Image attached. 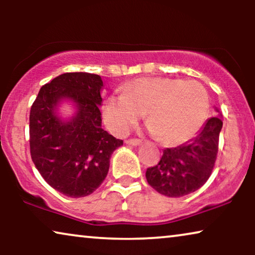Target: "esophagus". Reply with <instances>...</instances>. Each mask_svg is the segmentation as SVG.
I'll return each mask as SVG.
<instances>
[{
  "mask_svg": "<svg viewBox=\"0 0 255 255\" xmlns=\"http://www.w3.org/2000/svg\"><path fill=\"white\" fill-rule=\"evenodd\" d=\"M128 145H132V146H138L141 144V140H139V139H128V140H125Z\"/></svg>",
  "mask_w": 255,
  "mask_h": 255,
  "instance_id": "esophagus-1",
  "label": "esophagus"
}]
</instances>
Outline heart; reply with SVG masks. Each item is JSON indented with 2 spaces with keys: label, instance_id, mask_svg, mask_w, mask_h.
<instances>
[{
  "label": "heart",
  "instance_id": "obj_1",
  "mask_svg": "<svg viewBox=\"0 0 255 255\" xmlns=\"http://www.w3.org/2000/svg\"><path fill=\"white\" fill-rule=\"evenodd\" d=\"M207 90L196 81L172 78H141L128 83L124 94L110 95L103 104L108 128L127 134L146 113L149 130L163 144L190 139L209 113Z\"/></svg>",
  "mask_w": 255,
  "mask_h": 255
}]
</instances>
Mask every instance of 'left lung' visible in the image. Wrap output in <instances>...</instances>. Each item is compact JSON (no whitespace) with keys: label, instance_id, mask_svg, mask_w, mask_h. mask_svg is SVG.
Returning <instances> with one entry per match:
<instances>
[{"label":"left lung","instance_id":"1","mask_svg":"<svg viewBox=\"0 0 255 255\" xmlns=\"http://www.w3.org/2000/svg\"><path fill=\"white\" fill-rule=\"evenodd\" d=\"M217 117L205 122L200 133L191 140L163 149L156 166L146 170V180L153 189L168 197H181L194 193L210 177L218 153L219 133L223 122Z\"/></svg>","mask_w":255,"mask_h":255}]
</instances>
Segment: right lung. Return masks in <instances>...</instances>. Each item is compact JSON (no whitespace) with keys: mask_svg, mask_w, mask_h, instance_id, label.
Returning <instances> with one entry per match:
<instances>
[{"mask_svg":"<svg viewBox=\"0 0 255 255\" xmlns=\"http://www.w3.org/2000/svg\"><path fill=\"white\" fill-rule=\"evenodd\" d=\"M102 87L97 74L65 73L41 87L31 107V158L43 179L66 196L94 193L107 177L113 152L123 145L102 128ZM64 99L77 108L69 121L56 113Z\"/></svg>","mask_w":255,"mask_h":255,"instance_id":"right-lung-1","label":"right lung"}]
</instances>
